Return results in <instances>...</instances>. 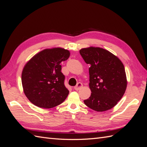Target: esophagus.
I'll use <instances>...</instances> for the list:
<instances>
[{
    "label": "esophagus",
    "instance_id": "34e87169",
    "mask_svg": "<svg viewBox=\"0 0 147 147\" xmlns=\"http://www.w3.org/2000/svg\"><path fill=\"white\" fill-rule=\"evenodd\" d=\"M82 87H83V84H82V83H77V85L74 87V89H75V90L78 91V90H80V89H81Z\"/></svg>",
    "mask_w": 147,
    "mask_h": 147
}]
</instances>
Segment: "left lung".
<instances>
[{
  "label": "left lung",
  "mask_w": 147,
  "mask_h": 147,
  "mask_svg": "<svg viewBox=\"0 0 147 147\" xmlns=\"http://www.w3.org/2000/svg\"><path fill=\"white\" fill-rule=\"evenodd\" d=\"M80 53L90 64V86L91 94L84 103L96 112H104L118 104L126 91L127 78L122 62L108 50L99 47L82 48Z\"/></svg>",
  "instance_id": "obj_1"
}]
</instances>
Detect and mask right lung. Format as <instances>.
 Here are the masks:
<instances>
[{"instance_id": "obj_1", "label": "right lung", "mask_w": 147, "mask_h": 147, "mask_svg": "<svg viewBox=\"0 0 147 147\" xmlns=\"http://www.w3.org/2000/svg\"><path fill=\"white\" fill-rule=\"evenodd\" d=\"M70 51L57 47L45 49L27 62L21 74L23 91L29 101L43 109L61 104L69 91L64 85L61 72L62 61L67 59Z\"/></svg>"}]
</instances>
